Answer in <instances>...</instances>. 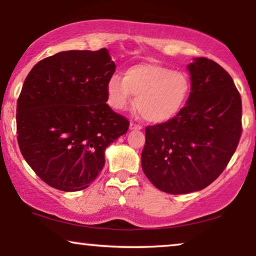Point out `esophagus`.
I'll use <instances>...</instances> for the list:
<instances>
[{
  "mask_svg": "<svg viewBox=\"0 0 256 256\" xmlns=\"http://www.w3.org/2000/svg\"><path fill=\"white\" fill-rule=\"evenodd\" d=\"M130 128H131V130H142V128L139 124H136V122H130Z\"/></svg>",
  "mask_w": 256,
  "mask_h": 256,
  "instance_id": "34e87169",
  "label": "esophagus"
}]
</instances>
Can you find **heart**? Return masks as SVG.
<instances>
[{"instance_id":"heart-1","label":"heart","mask_w":256,"mask_h":256,"mask_svg":"<svg viewBox=\"0 0 256 256\" xmlns=\"http://www.w3.org/2000/svg\"><path fill=\"white\" fill-rule=\"evenodd\" d=\"M190 80L182 71L159 64L142 63L128 68L122 80L114 76L106 84L108 104L125 110L136 97V108L150 122H164L178 114L188 100Z\"/></svg>"}]
</instances>
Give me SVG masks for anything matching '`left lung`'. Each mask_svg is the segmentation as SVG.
I'll return each mask as SVG.
<instances>
[{"mask_svg":"<svg viewBox=\"0 0 256 256\" xmlns=\"http://www.w3.org/2000/svg\"><path fill=\"white\" fill-rule=\"evenodd\" d=\"M190 94L170 120L148 126L142 168L156 188L186 194L212 184L230 162L242 132V104L230 74L199 57L188 66Z\"/></svg>","mask_w":256,"mask_h":256,"instance_id":"1","label":"left lung"}]
</instances>
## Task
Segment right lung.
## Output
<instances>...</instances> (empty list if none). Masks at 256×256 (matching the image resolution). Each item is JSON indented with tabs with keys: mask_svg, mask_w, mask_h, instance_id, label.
<instances>
[{
	"mask_svg": "<svg viewBox=\"0 0 256 256\" xmlns=\"http://www.w3.org/2000/svg\"><path fill=\"white\" fill-rule=\"evenodd\" d=\"M116 64L108 51L70 50L40 60L17 100V142L48 185L64 192L88 187L103 170L105 148L130 122L106 104Z\"/></svg>",
	"mask_w": 256,
	"mask_h": 256,
	"instance_id": "add662e5",
	"label": "right lung"
}]
</instances>
